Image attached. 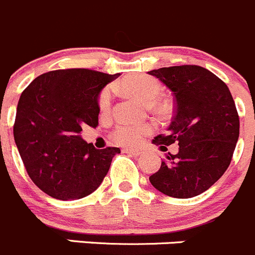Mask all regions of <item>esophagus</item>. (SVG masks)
I'll return each instance as SVG.
<instances>
[{
    "instance_id": "obj_1",
    "label": "esophagus",
    "mask_w": 255,
    "mask_h": 255,
    "mask_svg": "<svg viewBox=\"0 0 255 255\" xmlns=\"http://www.w3.org/2000/svg\"><path fill=\"white\" fill-rule=\"evenodd\" d=\"M123 152H125V154H130V155H134V156H139L140 154H141V151L140 150H134V149H128V147H124L123 149Z\"/></svg>"
}]
</instances>
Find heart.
I'll use <instances>...</instances> for the list:
<instances>
[{
	"label": "heart",
	"instance_id": "heart-1",
	"mask_svg": "<svg viewBox=\"0 0 255 255\" xmlns=\"http://www.w3.org/2000/svg\"><path fill=\"white\" fill-rule=\"evenodd\" d=\"M119 86L124 93L140 99L142 101L154 100L161 93V85L155 77L147 75H130L119 82ZM111 89L106 87L99 96V108L101 113H108L111 106ZM149 108L159 114H165L169 110V104L165 101L154 100L149 104ZM152 131L151 124H123L119 125L113 132V139L125 146H137L146 135Z\"/></svg>",
	"mask_w": 255,
	"mask_h": 255
}]
</instances>
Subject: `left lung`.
<instances>
[{
    "label": "left lung",
    "instance_id": "8db88e82",
    "mask_svg": "<svg viewBox=\"0 0 255 255\" xmlns=\"http://www.w3.org/2000/svg\"><path fill=\"white\" fill-rule=\"evenodd\" d=\"M147 74L165 85L175 100L169 132L152 142L179 145L178 154L166 155L149 180L165 195L193 198L217 183L232 161L239 137L234 100L227 85L202 66L161 67Z\"/></svg>",
    "mask_w": 255,
    "mask_h": 255
}]
</instances>
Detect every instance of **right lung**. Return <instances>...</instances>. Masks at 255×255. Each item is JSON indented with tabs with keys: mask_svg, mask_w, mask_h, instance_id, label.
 <instances>
[{
	"mask_svg": "<svg viewBox=\"0 0 255 255\" xmlns=\"http://www.w3.org/2000/svg\"><path fill=\"white\" fill-rule=\"evenodd\" d=\"M119 76L87 69L36 77L21 94L13 137L31 180L47 195L74 200L103 183L119 147L95 149L80 132L98 126L99 96Z\"/></svg>",
	"mask_w": 255,
	"mask_h": 255,
	"instance_id": "add662e5",
	"label": "right lung"
}]
</instances>
